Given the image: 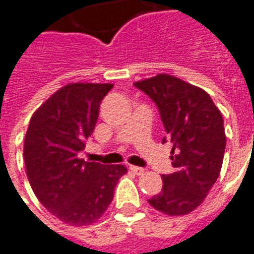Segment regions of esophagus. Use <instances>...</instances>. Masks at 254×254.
I'll use <instances>...</instances> for the list:
<instances>
[{"label": "esophagus", "mask_w": 254, "mask_h": 254, "mask_svg": "<svg viewBox=\"0 0 254 254\" xmlns=\"http://www.w3.org/2000/svg\"><path fill=\"white\" fill-rule=\"evenodd\" d=\"M129 170L136 175L144 174V168H141V167H136V165H130V167H129Z\"/></svg>", "instance_id": "obj_1"}]
</instances>
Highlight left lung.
Masks as SVG:
<instances>
[{"label": "left lung", "instance_id": "left-lung-1", "mask_svg": "<svg viewBox=\"0 0 254 254\" xmlns=\"http://www.w3.org/2000/svg\"><path fill=\"white\" fill-rule=\"evenodd\" d=\"M156 103L172 144L174 172L163 175V189L148 202L168 215H185L198 207L217 182L226 136L221 112L204 90L172 75L136 82Z\"/></svg>", "mask_w": 254, "mask_h": 254}]
</instances>
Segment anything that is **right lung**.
I'll list each match as a JSON object with an SVG mask.
<instances>
[{
  "label": "right lung",
  "instance_id": "right-lung-1",
  "mask_svg": "<svg viewBox=\"0 0 254 254\" xmlns=\"http://www.w3.org/2000/svg\"><path fill=\"white\" fill-rule=\"evenodd\" d=\"M109 83H71L58 90L32 116L24 161L33 192L60 221L82 226L95 222L112 203L121 164L78 159L91 136Z\"/></svg>",
  "mask_w": 254,
  "mask_h": 254
}]
</instances>
